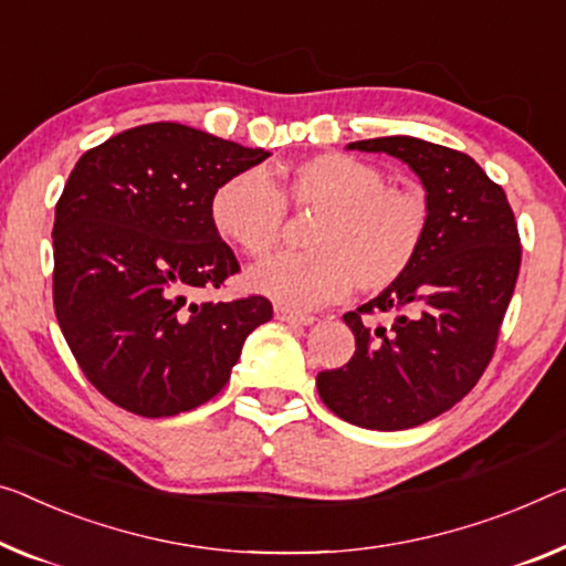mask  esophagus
<instances>
[{
    "label": "esophagus",
    "instance_id": "1",
    "mask_svg": "<svg viewBox=\"0 0 566 566\" xmlns=\"http://www.w3.org/2000/svg\"><path fill=\"white\" fill-rule=\"evenodd\" d=\"M275 318L277 321H285V324H295V326H311L313 318L311 313H301V311H293L289 306H275Z\"/></svg>",
    "mask_w": 566,
    "mask_h": 566
}]
</instances>
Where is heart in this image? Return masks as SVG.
<instances>
[{"label":"heart","mask_w":566,"mask_h":566,"mask_svg":"<svg viewBox=\"0 0 566 566\" xmlns=\"http://www.w3.org/2000/svg\"><path fill=\"white\" fill-rule=\"evenodd\" d=\"M318 212L306 253H281L248 273V285L291 308H316L349 293H381L402 281L430 230V202L415 187L389 185L374 164L346 154L308 156L283 174L263 169L222 181L210 199L214 230L240 253L263 258L281 242L285 217Z\"/></svg>","instance_id":"1"}]
</instances>
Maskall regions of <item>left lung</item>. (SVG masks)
<instances>
[{"label": "left lung", "mask_w": 566, "mask_h": 566, "mask_svg": "<svg viewBox=\"0 0 566 566\" xmlns=\"http://www.w3.org/2000/svg\"><path fill=\"white\" fill-rule=\"evenodd\" d=\"M407 161L428 189L430 230L402 281L344 313L356 352L316 377L324 405L367 430H407L483 377L521 268L514 210L471 156L412 136L354 142Z\"/></svg>", "instance_id": "8db88e82"}]
</instances>
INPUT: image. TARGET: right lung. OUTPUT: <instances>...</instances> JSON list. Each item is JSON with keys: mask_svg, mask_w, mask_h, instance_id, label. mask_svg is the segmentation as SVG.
Instances as JSON below:
<instances>
[{"mask_svg": "<svg viewBox=\"0 0 566 566\" xmlns=\"http://www.w3.org/2000/svg\"><path fill=\"white\" fill-rule=\"evenodd\" d=\"M268 156L159 120L77 159L55 205L52 306L77 367L120 410L171 417L205 405L248 334L273 318L265 295L189 301L240 273L210 199Z\"/></svg>", "mask_w": 566, "mask_h": 566, "instance_id": "right-lung-1", "label": "right lung"}]
</instances>
